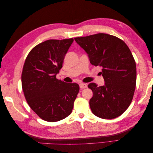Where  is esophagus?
I'll return each instance as SVG.
<instances>
[{
  "mask_svg": "<svg viewBox=\"0 0 153 153\" xmlns=\"http://www.w3.org/2000/svg\"><path fill=\"white\" fill-rule=\"evenodd\" d=\"M79 85H80V89H84V88H86L87 87V85L86 84H84V83H81Z\"/></svg>",
  "mask_w": 153,
  "mask_h": 153,
  "instance_id": "1",
  "label": "esophagus"
}]
</instances>
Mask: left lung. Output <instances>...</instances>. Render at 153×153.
<instances>
[{"instance_id":"1","label":"left lung","mask_w":153,"mask_h":153,"mask_svg":"<svg viewBox=\"0 0 153 153\" xmlns=\"http://www.w3.org/2000/svg\"><path fill=\"white\" fill-rule=\"evenodd\" d=\"M75 40L87 53L91 64L102 67L105 85H88L93 92L89 101L92 113L102 119L116 118L130 105L135 90L136 63L130 50L122 39L104 33Z\"/></svg>"}]
</instances>
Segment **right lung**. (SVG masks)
I'll return each mask as SVG.
<instances>
[{"mask_svg":"<svg viewBox=\"0 0 153 153\" xmlns=\"http://www.w3.org/2000/svg\"><path fill=\"white\" fill-rule=\"evenodd\" d=\"M73 38L49 39L36 45L27 56L22 86L30 108L44 121L56 122L70 115L80 87L56 78Z\"/></svg>","mask_w":153,"mask_h":153,"instance_id":"1","label":"right lung"}]
</instances>
